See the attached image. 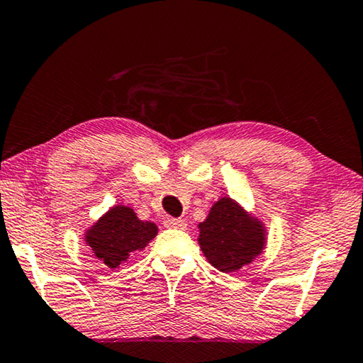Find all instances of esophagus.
<instances>
[{"instance_id":"esophagus-1","label":"esophagus","mask_w":363,"mask_h":363,"mask_svg":"<svg viewBox=\"0 0 363 363\" xmlns=\"http://www.w3.org/2000/svg\"><path fill=\"white\" fill-rule=\"evenodd\" d=\"M164 226L171 229H186L187 223L181 218H168V220H164Z\"/></svg>"}]
</instances>
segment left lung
Segmentation results:
<instances>
[{
  "label": "left lung",
  "instance_id": "left-lung-1",
  "mask_svg": "<svg viewBox=\"0 0 363 363\" xmlns=\"http://www.w3.org/2000/svg\"><path fill=\"white\" fill-rule=\"evenodd\" d=\"M199 228L202 252L213 267L224 273L250 263L264 245L262 224L228 197L213 205L208 218Z\"/></svg>",
  "mask_w": 363,
  "mask_h": 363
}]
</instances>
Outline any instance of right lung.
Returning <instances> with one entry per match:
<instances>
[{
  "label": "right lung",
  "instance_id": "add662e5",
  "mask_svg": "<svg viewBox=\"0 0 363 363\" xmlns=\"http://www.w3.org/2000/svg\"><path fill=\"white\" fill-rule=\"evenodd\" d=\"M157 226L140 221L129 206H113L85 234L87 242L99 260L109 268H118L157 235Z\"/></svg>",
  "mask_w": 363,
  "mask_h": 363
}]
</instances>
